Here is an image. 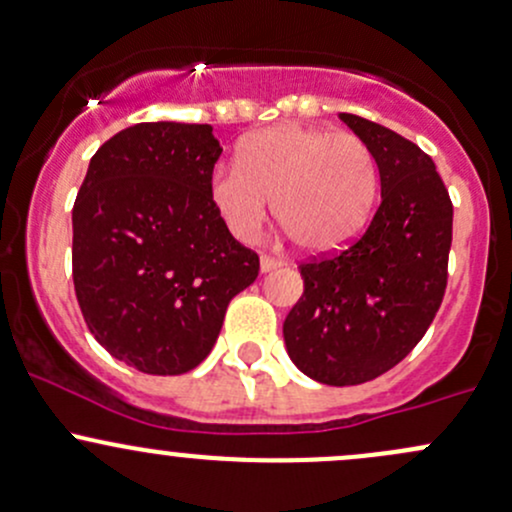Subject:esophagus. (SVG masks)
<instances>
[{
    "instance_id": "34e87169",
    "label": "esophagus",
    "mask_w": 512,
    "mask_h": 512,
    "mask_svg": "<svg viewBox=\"0 0 512 512\" xmlns=\"http://www.w3.org/2000/svg\"><path fill=\"white\" fill-rule=\"evenodd\" d=\"M283 266V261H278V258L273 256H261V273H271L276 271V268Z\"/></svg>"
}]
</instances>
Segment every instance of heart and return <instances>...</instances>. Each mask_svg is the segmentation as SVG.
I'll return each mask as SVG.
<instances>
[{"mask_svg": "<svg viewBox=\"0 0 512 512\" xmlns=\"http://www.w3.org/2000/svg\"><path fill=\"white\" fill-rule=\"evenodd\" d=\"M378 192L376 156L361 136L278 124L251 134L239 163L210 175V200L236 239L254 241L273 214L310 254L342 249L364 229Z\"/></svg>", "mask_w": 512, "mask_h": 512, "instance_id": "heart-1", "label": "heart"}]
</instances>
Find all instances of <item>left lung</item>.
I'll return each mask as SVG.
<instances>
[{
    "label": "left lung",
    "instance_id": "1",
    "mask_svg": "<svg viewBox=\"0 0 512 512\" xmlns=\"http://www.w3.org/2000/svg\"><path fill=\"white\" fill-rule=\"evenodd\" d=\"M339 119L366 141L381 205L342 254L302 263V298L283 322L288 356L312 381L359 386L425 337L447 288L452 200L432 158L386 126Z\"/></svg>",
    "mask_w": 512,
    "mask_h": 512
}]
</instances>
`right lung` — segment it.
<instances>
[{
	"instance_id": "right-lung-1",
	"label": "right lung",
	"mask_w": 512,
	"mask_h": 512,
	"mask_svg": "<svg viewBox=\"0 0 512 512\" xmlns=\"http://www.w3.org/2000/svg\"><path fill=\"white\" fill-rule=\"evenodd\" d=\"M222 146L210 124L146 122L92 156L73 207V283L114 359L178 376L207 359L258 256L210 200Z\"/></svg>"
}]
</instances>
